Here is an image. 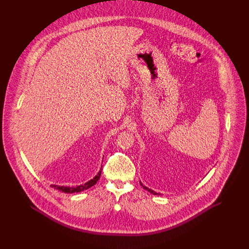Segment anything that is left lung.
<instances>
[{
  "mask_svg": "<svg viewBox=\"0 0 249 249\" xmlns=\"http://www.w3.org/2000/svg\"><path fill=\"white\" fill-rule=\"evenodd\" d=\"M140 184H141V185H142V188H143V189H144V190H146V191H147V192H149V193H151V194H152V195H160V194H159V193H156V192H154V191H152V190H150V189H148V188H147V187H145V186H143V185H142V183H141V182H140Z\"/></svg>",
  "mask_w": 249,
  "mask_h": 249,
  "instance_id": "left-lung-1",
  "label": "left lung"
}]
</instances>
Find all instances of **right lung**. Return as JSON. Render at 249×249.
I'll return each instance as SVG.
<instances>
[{
    "instance_id": "add662e5",
    "label": "right lung",
    "mask_w": 249,
    "mask_h": 249,
    "mask_svg": "<svg viewBox=\"0 0 249 249\" xmlns=\"http://www.w3.org/2000/svg\"><path fill=\"white\" fill-rule=\"evenodd\" d=\"M101 174H102V170L98 173V175L91 179L90 181L86 182L84 185H79V186H76V187H65V186H58V185H51V187H53L54 189L58 190V191H61L63 193H67V194H72V193H79V192H82L84 190H87L89 188H91L92 186H94L97 181L101 178Z\"/></svg>"
}]
</instances>
